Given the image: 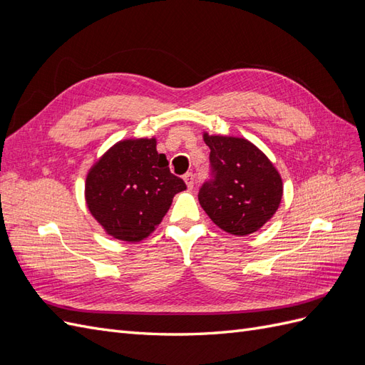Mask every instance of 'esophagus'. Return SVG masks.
Returning a JSON list of instances; mask_svg holds the SVG:
<instances>
[{
  "label": "esophagus",
  "mask_w": 365,
  "mask_h": 365,
  "mask_svg": "<svg viewBox=\"0 0 365 365\" xmlns=\"http://www.w3.org/2000/svg\"><path fill=\"white\" fill-rule=\"evenodd\" d=\"M184 181H185V184H187V187H189V189L192 190L193 189V185H195V175L193 173H185L184 175Z\"/></svg>",
  "instance_id": "1"
}]
</instances>
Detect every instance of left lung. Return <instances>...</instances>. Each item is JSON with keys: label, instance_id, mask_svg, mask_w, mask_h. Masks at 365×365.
Instances as JSON below:
<instances>
[{"label": "left lung", "instance_id": "obj_1", "mask_svg": "<svg viewBox=\"0 0 365 365\" xmlns=\"http://www.w3.org/2000/svg\"><path fill=\"white\" fill-rule=\"evenodd\" d=\"M213 178L204 182L197 200L208 217L235 236H248L277 212L283 196L279 170L251 141L208 135Z\"/></svg>", "mask_w": 365, "mask_h": 365}]
</instances>
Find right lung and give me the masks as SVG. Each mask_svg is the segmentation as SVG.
<instances>
[{
	"label": "right lung",
	"mask_w": 365,
	"mask_h": 365,
	"mask_svg": "<svg viewBox=\"0 0 365 365\" xmlns=\"http://www.w3.org/2000/svg\"><path fill=\"white\" fill-rule=\"evenodd\" d=\"M185 182L170 173L155 138L121 140L86 175L88 210L106 235L140 242L155 231Z\"/></svg>",
	"instance_id": "obj_1"
}]
</instances>
